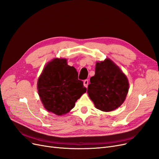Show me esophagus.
I'll return each mask as SVG.
<instances>
[{"mask_svg": "<svg viewBox=\"0 0 159 159\" xmlns=\"http://www.w3.org/2000/svg\"><path fill=\"white\" fill-rule=\"evenodd\" d=\"M89 84V80H85L84 81V85L85 88H88V85Z\"/></svg>", "mask_w": 159, "mask_h": 159, "instance_id": "esophagus-1", "label": "esophagus"}]
</instances>
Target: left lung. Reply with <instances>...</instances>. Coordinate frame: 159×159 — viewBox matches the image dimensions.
<instances>
[{
  "instance_id": "obj_1",
  "label": "left lung",
  "mask_w": 159,
  "mask_h": 159,
  "mask_svg": "<svg viewBox=\"0 0 159 159\" xmlns=\"http://www.w3.org/2000/svg\"><path fill=\"white\" fill-rule=\"evenodd\" d=\"M129 91L127 77L109 59L97 62L95 75L90 78L88 93L95 107L111 111L120 107Z\"/></svg>"
}]
</instances>
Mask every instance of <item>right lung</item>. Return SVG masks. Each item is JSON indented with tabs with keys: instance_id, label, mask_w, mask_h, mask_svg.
<instances>
[{
	"instance_id": "right-lung-1",
	"label": "right lung",
	"mask_w": 159,
	"mask_h": 159,
	"mask_svg": "<svg viewBox=\"0 0 159 159\" xmlns=\"http://www.w3.org/2000/svg\"><path fill=\"white\" fill-rule=\"evenodd\" d=\"M78 73L66 59L48 62L38 80V91L44 107L57 115L68 113L86 88L78 80Z\"/></svg>"
}]
</instances>
